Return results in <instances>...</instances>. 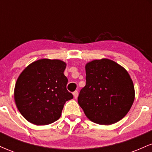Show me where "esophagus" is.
<instances>
[{
    "label": "esophagus",
    "mask_w": 152,
    "mask_h": 152,
    "mask_svg": "<svg viewBox=\"0 0 152 152\" xmlns=\"http://www.w3.org/2000/svg\"><path fill=\"white\" fill-rule=\"evenodd\" d=\"M73 95H74V97L75 99H76L78 97V92L77 91H75L74 92H73Z\"/></svg>",
    "instance_id": "1"
}]
</instances>
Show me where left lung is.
Returning a JSON list of instances; mask_svg holds the SVG:
<instances>
[{
	"mask_svg": "<svg viewBox=\"0 0 152 152\" xmlns=\"http://www.w3.org/2000/svg\"><path fill=\"white\" fill-rule=\"evenodd\" d=\"M86 86L78 103L91 121L110 125L123 118L134 101V87L128 72L107 58L86 65Z\"/></svg>",
	"mask_w": 152,
	"mask_h": 152,
	"instance_id": "obj_1",
	"label": "left lung"
}]
</instances>
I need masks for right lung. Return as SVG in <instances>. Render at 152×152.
Returning a JSON list of instances; mask_svg holds the SVG:
<instances>
[{"label":"right lung","instance_id":"add662e5","mask_svg":"<svg viewBox=\"0 0 152 152\" xmlns=\"http://www.w3.org/2000/svg\"><path fill=\"white\" fill-rule=\"evenodd\" d=\"M66 63L41 59L28 66L15 83L14 99L18 111L27 121L47 125L60 118L66 102L74 98L66 89Z\"/></svg>","mask_w":152,"mask_h":152}]
</instances>
